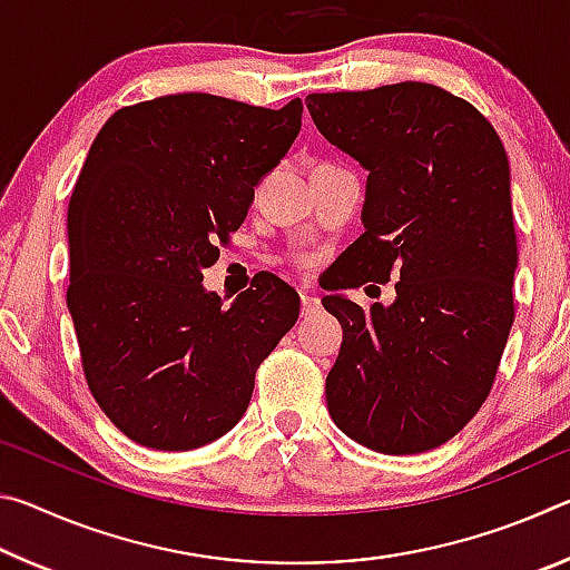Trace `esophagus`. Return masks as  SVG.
<instances>
[{
	"mask_svg": "<svg viewBox=\"0 0 570 570\" xmlns=\"http://www.w3.org/2000/svg\"><path fill=\"white\" fill-rule=\"evenodd\" d=\"M298 298H302V316H308V314L320 312V308H322L320 296L312 294V292H298Z\"/></svg>",
	"mask_w": 570,
	"mask_h": 570,
	"instance_id": "1",
	"label": "esophagus"
}]
</instances>
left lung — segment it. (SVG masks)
<instances>
[{
	"label": "left lung",
	"mask_w": 570,
	"mask_h": 570,
	"mask_svg": "<svg viewBox=\"0 0 570 570\" xmlns=\"http://www.w3.org/2000/svg\"><path fill=\"white\" fill-rule=\"evenodd\" d=\"M306 108L370 170L364 234L330 292L400 278L390 306L324 296L344 330L326 407L384 455L440 448L488 400L515 320L505 148L475 105L428 82L312 92Z\"/></svg>",
	"instance_id": "1"
}]
</instances>
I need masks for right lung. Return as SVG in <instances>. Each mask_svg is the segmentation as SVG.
<instances>
[{
	"label": "right lung",
	"mask_w": 570,
	"mask_h": 570,
	"mask_svg": "<svg viewBox=\"0 0 570 570\" xmlns=\"http://www.w3.org/2000/svg\"><path fill=\"white\" fill-rule=\"evenodd\" d=\"M302 110L298 98L268 110L163 95L120 108L92 142L67 208V306L95 402L142 448L196 450L234 428L258 364L298 320L274 274L228 308L200 282Z\"/></svg>",
	"instance_id": "1"
}]
</instances>
